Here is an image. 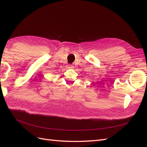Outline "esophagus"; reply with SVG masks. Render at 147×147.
<instances>
[{
	"label": "esophagus",
	"instance_id": "34e87169",
	"mask_svg": "<svg viewBox=\"0 0 147 147\" xmlns=\"http://www.w3.org/2000/svg\"><path fill=\"white\" fill-rule=\"evenodd\" d=\"M67 67H68V68H69V69L73 68V65H71V64H69V65H67Z\"/></svg>",
	"mask_w": 147,
	"mask_h": 147
}]
</instances>
